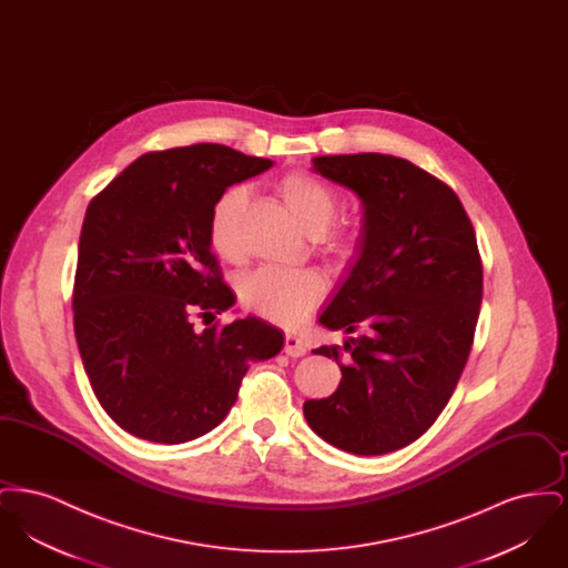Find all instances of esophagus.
I'll return each mask as SVG.
<instances>
[{
  "label": "esophagus",
  "mask_w": 568,
  "mask_h": 568,
  "mask_svg": "<svg viewBox=\"0 0 568 568\" xmlns=\"http://www.w3.org/2000/svg\"><path fill=\"white\" fill-rule=\"evenodd\" d=\"M285 353H287L290 357H300V355L306 353L304 343L297 338L296 334H287V336H285Z\"/></svg>",
  "instance_id": "obj_1"
}]
</instances>
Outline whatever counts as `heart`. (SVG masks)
Masks as SVG:
<instances>
[{
  "label": "heart",
  "mask_w": 568,
  "mask_h": 568,
  "mask_svg": "<svg viewBox=\"0 0 568 568\" xmlns=\"http://www.w3.org/2000/svg\"><path fill=\"white\" fill-rule=\"evenodd\" d=\"M276 193L308 234H322L334 221L341 206V195L332 185L308 172H290L276 183ZM246 193L243 187L223 191L209 215V243L219 257L236 260L239 239L236 225L243 213ZM362 232L357 225L334 227L324 236L325 257L332 264H349L359 253ZM324 278L313 271H278L260 268L248 272L239 283V296L244 306L278 325H296L322 302Z\"/></svg>",
  "instance_id": "b5f03b06"
}]
</instances>
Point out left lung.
Listing matches in <instances>:
<instances>
[{"label": "left lung", "mask_w": 568, "mask_h": 568, "mask_svg": "<svg viewBox=\"0 0 568 568\" xmlns=\"http://www.w3.org/2000/svg\"><path fill=\"white\" fill-rule=\"evenodd\" d=\"M364 204L359 260L320 324L349 334L315 353L338 389L306 400L313 433L355 456L410 445L447 406L475 341L484 296L477 236L456 191L403 158H315Z\"/></svg>", "instance_id": "left-lung-1"}]
</instances>
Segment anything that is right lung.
I'll use <instances>...</instances> for the list:
<instances>
[{
    "label": "right lung",
    "mask_w": 568,
    "mask_h": 568,
    "mask_svg": "<svg viewBox=\"0 0 568 568\" xmlns=\"http://www.w3.org/2000/svg\"><path fill=\"white\" fill-rule=\"evenodd\" d=\"M223 144L153 151L87 206L72 308L84 373L116 426L153 443L211 433L251 362L283 349L257 317L213 324L234 304L209 243V215L234 183L271 168ZM193 316H202L197 331Z\"/></svg>",
    "instance_id": "obj_1"
}]
</instances>
